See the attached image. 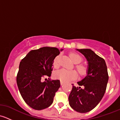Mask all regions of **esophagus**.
I'll return each instance as SVG.
<instances>
[{
  "label": "esophagus",
  "instance_id": "34e87169",
  "mask_svg": "<svg viewBox=\"0 0 120 120\" xmlns=\"http://www.w3.org/2000/svg\"><path fill=\"white\" fill-rule=\"evenodd\" d=\"M60 84H61V85H63L64 84V82L60 81Z\"/></svg>",
  "mask_w": 120,
  "mask_h": 120
}]
</instances>
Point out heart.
<instances>
[{"label":"heart","mask_w":120,"mask_h":120,"mask_svg":"<svg viewBox=\"0 0 120 120\" xmlns=\"http://www.w3.org/2000/svg\"><path fill=\"white\" fill-rule=\"evenodd\" d=\"M70 57L74 63L78 64L82 61V57L80 54L77 53H71ZM60 55L57 56L53 60V66L55 68H58L60 66ZM75 68L81 75H84L86 74L87 67L82 64H78L75 66ZM54 77L57 79H60L63 82H67L69 81L75 79L78 77V73L74 70H68L63 68L56 71L54 74Z\"/></svg>","instance_id":"b5f03b06"}]
</instances>
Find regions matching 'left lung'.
Segmentation results:
<instances>
[{
    "instance_id": "1",
    "label": "left lung",
    "mask_w": 120,
    "mask_h": 120,
    "mask_svg": "<svg viewBox=\"0 0 120 120\" xmlns=\"http://www.w3.org/2000/svg\"><path fill=\"white\" fill-rule=\"evenodd\" d=\"M88 61L87 75L79 87L73 85L68 97L69 104L76 112L85 113L94 109L103 97L109 80L106 62L89 49H77ZM74 85V84H72Z\"/></svg>"
}]
</instances>
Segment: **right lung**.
<instances>
[{"label": "right lung", "mask_w": 120, "mask_h": 120, "mask_svg": "<svg viewBox=\"0 0 120 120\" xmlns=\"http://www.w3.org/2000/svg\"><path fill=\"white\" fill-rule=\"evenodd\" d=\"M60 52L57 48L43 47L30 51L20 62L16 78L18 88L25 102L34 109L49 107L60 88L59 79L43 82L51 75L53 60Z\"/></svg>", "instance_id": "right-lung-1"}]
</instances>
